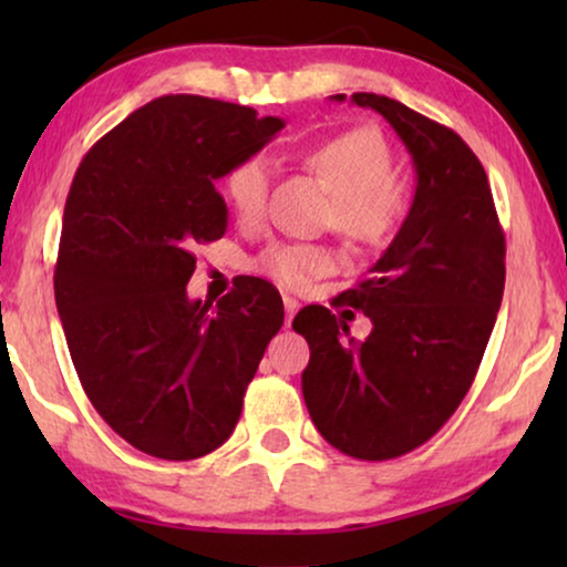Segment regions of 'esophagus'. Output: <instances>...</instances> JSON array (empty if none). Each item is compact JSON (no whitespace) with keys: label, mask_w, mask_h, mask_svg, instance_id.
Wrapping results in <instances>:
<instances>
[{"label":"esophagus","mask_w":567,"mask_h":567,"mask_svg":"<svg viewBox=\"0 0 567 567\" xmlns=\"http://www.w3.org/2000/svg\"><path fill=\"white\" fill-rule=\"evenodd\" d=\"M284 307H286V324H291L293 315H297V309H299V301L291 297H284Z\"/></svg>","instance_id":"esophagus-1"}]
</instances>
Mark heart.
I'll return each instance as SVG.
<instances>
[{
    "instance_id": "obj_1",
    "label": "heart",
    "mask_w": 567,
    "mask_h": 567,
    "mask_svg": "<svg viewBox=\"0 0 567 567\" xmlns=\"http://www.w3.org/2000/svg\"><path fill=\"white\" fill-rule=\"evenodd\" d=\"M301 165L332 190L328 224L355 247H379L400 229L410 206L408 185L392 175L394 152L377 128L361 126L324 138L301 154ZM224 196L245 229L266 221L270 165L260 154L239 159L224 177ZM258 266L284 289L301 291L336 270L330 247L291 243L274 245Z\"/></svg>"
}]
</instances>
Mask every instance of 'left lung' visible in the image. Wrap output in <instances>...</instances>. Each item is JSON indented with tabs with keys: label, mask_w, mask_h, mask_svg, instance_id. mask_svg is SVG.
Listing matches in <instances>:
<instances>
[{
	"label": "left lung",
	"mask_w": 567,
	"mask_h": 567,
	"mask_svg": "<svg viewBox=\"0 0 567 567\" xmlns=\"http://www.w3.org/2000/svg\"><path fill=\"white\" fill-rule=\"evenodd\" d=\"M343 103L346 95H332ZM413 157V206L369 278L340 293L371 320L367 340L330 309L305 307L301 392L322 439L367 462L425 444L475 382L506 284V239L487 175L460 134L398 100L353 92Z\"/></svg>",
	"instance_id": "obj_1"
}]
</instances>
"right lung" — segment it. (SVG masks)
Here are the masks:
<instances>
[{"label": "right lung", "mask_w": 567, "mask_h": 567, "mask_svg": "<svg viewBox=\"0 0 567 567\" xmlns=\"http://www.w3.org/2000/svg\"><path fill=\"white\" fill-rule=\"evenodd\" d=\"M281 128L252 107L165 95L76 167L53 274L66 346L103 421L157 460H198L231 436L284 324L262 278L243 276L214 309L185 291L193 250L227 231L214 183Z\"/></svg>", "instance_id": "right-lung-1"}]
</instances>
